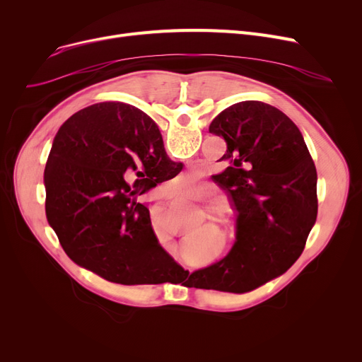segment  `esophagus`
Returning a JSON list of instances; mask_svg holds the SVG:
<instances>
[{"instance_id":"esophagus-1","label":"esophagus","mask_w":362,"mask_h":362,"mask_svg":"<svg viewBox=\"0 0 362 362\" xmlns=\"http://www.w3.org/2000/svg\"><path fill=\"white\" fill-rule=\"evenodd\" d=\"M195 175H198V173H195Z\"/></svg>"}]
</instances>
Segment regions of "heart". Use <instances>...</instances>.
Returning <instances> with one entry per match:
<instances>
[{
  "label": "heart",
  "instance_id": "b5f03b06",
  "mask_svg": "<svg viewBox=\"0 0 362 362\" xmlns=\"http://www.w3.org/2000/svg\"><path fill=\"white\" fill-rule=\"evenodd\" d=\"M177 182H186V179L180 176ZM216 194H217V187L213 183H198V186L195 187V197L199 199L213 198Z\"/></svg>",
  "mask_w": 362,
  "mask_h": 362
}]
</instances>
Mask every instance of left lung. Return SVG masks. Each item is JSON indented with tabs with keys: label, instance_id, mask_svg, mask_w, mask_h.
<instances>
[{
	"label": "left lung",
	"instance_id": "1",
	"mask_svg": "<svg viewBox=\"0 0 362 362\" xmlns=\"http://www.w3.org/2000/svg\"><path fill=\"white\" fill-rule=\"evenodd\" d=\"M210 132L227 144L213 176L229 194L236 242L194 284L246 293L286 273L317 220V171L298 126L276 107L243 101L221 111Z\"/></svg>",
	"mask_w": 362,
	"mask_h": 362
}]
</instances>
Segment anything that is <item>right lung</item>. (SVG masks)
Returning a JSON list of instances; mask_svg holds the SVG:
<instances>
[{"instance_id": "right-lung-1", "label": "right lung", "mask_w": 362, "mask_h": 362, "mask_svg": "<svg viewBox=\"0 0 362 362\" xmlns=\"http://www.w3.org/2000/svg\"><path fill=\"white\" fill-rule=\"evenodd\" d=\"M182 168L144 111L93 104L73 114L54 138L44 173L47 220L71 261L111 283L182 279L187 272L161 248L149 210L138 202Z\"/></svg>"}]
</instances>
